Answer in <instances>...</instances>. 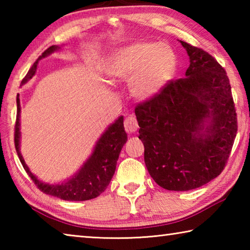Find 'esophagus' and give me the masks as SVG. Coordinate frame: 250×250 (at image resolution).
Masks as SVG:
<instances>
[{
  "label": "esophagus",
  "instance_id": "1",
  "mask_svg": "<svg viewBox=\"0 0 250 250\" xmlns=\"http://www.w3.org/2000/svg\"><path fill=\"white\" fill-rule=\"evenodd\" d=\"M139 125L137 121V118L134 116H129L128 118H125V129L128 133H133L138 130Z\"/></svg>",
  "mask_w": 250,
  "mask_h": 250
}]
</instances>
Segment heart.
<instances>
[{"instance_id":"obj_1","label":"heart","mask_w":250,"mask_h":250,"mask_svg":"<svg viewBox=\"0 0 250 250\" xmlns=\"http://www.w3.org/2000/svg\"><path fill=\"white\" fill-rule=\"evenodd\" d=\"M176 57L170 46L138 42L117 49L109 58L105 73L112 79L131 80L139 99L153 98L174 75Z\"/></svg>"}]
</instances>
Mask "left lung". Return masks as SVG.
<instances>
[{
	"instance_id": "1",
	"label": "left lung",
	"mask_w": 250,
	"mask_h": 250,
	"mask_svg": "<svg viewBox=\"0 0 250 250\" xmlns=\"http://www.w3.org/2000/svg\"><path fill=\"white\" fill-rule=\"evenodd\" d=\"M180 43L189 57L185 77L135 108L146 167L168 191H189L217 177L237 133L225 69L207 52Z\"/></svg>"
}]
</instances>
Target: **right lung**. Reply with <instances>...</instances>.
Returning <instances> with one entry per match:
<instances>
[{
  "label": "right lung",
  "mask_w": 250,
  "mask_h": 250,
  "mask_svg": "<svg viewBox=\"0 0 250 250\" xmlns=\"http://www.w3.org/2000/svg\"><path fill=\"white\" fill-rule=\"evenodd\" d=\"M61 48V46L53 45L46 49L28 70L22 80V84L26 83L34 77L41 59L58 52ZM16 104H18V115H16L14 133L15 149L24 170L42 192L65 201H88L99 196L101 193L104 192L115 174L117 161L119 159L122 146L128 140L124 126V117L121 116L118 118L104 130V132L96 142L94 151L89 158L84 161L83 166L73 176L62 181V183L49 184L37 179V176L33 174L21 153V104L19 94L16 96Z\"/></svg>",
  "instance_id": "add662e5"
}]
</instances>
